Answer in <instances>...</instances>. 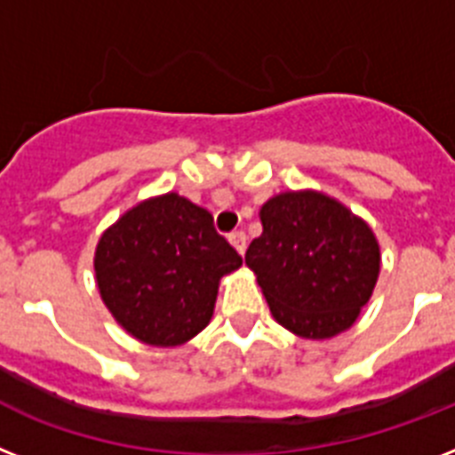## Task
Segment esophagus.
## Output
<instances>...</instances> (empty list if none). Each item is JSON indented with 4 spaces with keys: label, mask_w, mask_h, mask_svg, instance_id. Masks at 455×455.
Listing matches in <instances>:
<instances>
[{
    "label": "esophagus",
    "mask_w": 455,
    "mask_h": 455,
    "mask_svg": "<svg viewBox=\"0 0 455 455\" xmlns=\"http://www.w3.org/2000/svg\"><path fill=\"white\" fill-rule=\"evenodd\" d=\"M228 243L235 247L238 254H245V247H247V235L243 231H234V234L228 235Z\"/></svg>",
    "instance_id": "34e87169"
}]
</instances>
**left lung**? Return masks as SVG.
I'll return each mask as SVG.
<instances>
[{"instance_id": "obj_1", "label": "left lung", "mask_w": 455, "mask_h": 455, "mask_svg": "<svg viewBox=\"0 0 455 455\" xmlns=\"http://www.w3.org/2000/svg\"><path fill=\"white\" fill-rule=\"evenodd\" d=\"M261 235L245 254L275 322L305 339L345 333L375 291L377 235L338 198L282 192L259 210Z\"/></svg>"}]
</instances>
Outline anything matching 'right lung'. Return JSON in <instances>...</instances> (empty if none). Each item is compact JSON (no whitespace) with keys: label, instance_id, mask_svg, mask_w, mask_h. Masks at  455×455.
Wrapping results in <instances>:
<instances>
[{"label":"right lung","instance_id":"right-lung-1","mask_svg":"<svg viewBox=\"0 0 455 455\" xmlns=\"http://www.w3.org/2000/svg\"><path fill=\"white\" fill-rule=\"evenodd\" d=\"M243 266L212 215L180 194L150 196L106 228L94 251L101 300L143 345L178 347L212 319L224 275Z\"/></svg>","mask_w":455,"mask_h":455}]
</instances>
